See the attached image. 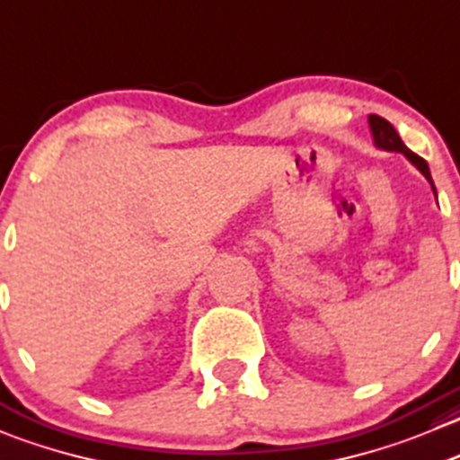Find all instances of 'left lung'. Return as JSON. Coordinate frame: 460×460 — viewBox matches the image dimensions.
Returning a JSON list of instances; mask_svg holds the SVG:
<instances>
[{"mask_svg":"<svg viewBox=\"0 0 460 460\" xmlns=\"http://www.w3.org/2000/svg\"><path fill=\"white\" fill-rule=\"evenodd\" d=\"M368 128H371V135H373V144H376V148L380 150H386V153H402L404 157L409 159V162L413 164V166L418 168V171L425 175V180L431 184V190H434L436 195V186H434V180H431V172H429V166H427V162L422 157H418L416 153H411V150L404 146V141L400 139V135L395 132V128L391 126L386 119L377 117V114H371L368 117Z\"/></svg>","mask_w":460,"mask_h":460,"instance_id":"1","label":"left lung"}]
</instances>
